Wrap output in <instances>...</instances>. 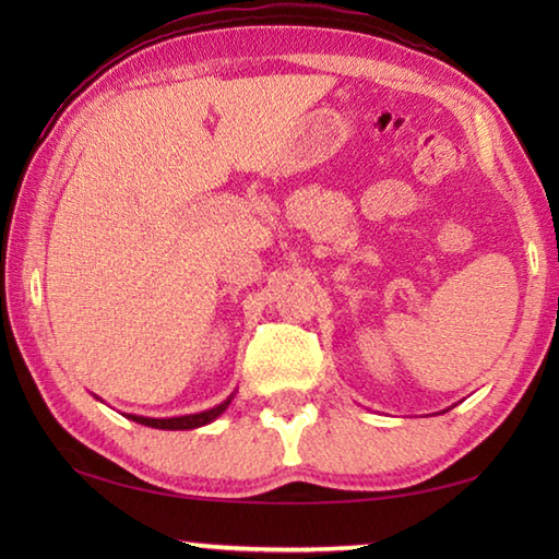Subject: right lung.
<instances>
[{"label":"right lung","instance_id":"obj_1","mask_svg":"<svg viewBox=\"0 0 559 559\" xmlns=\"http://www.w3.org/2000/svg\"><path fill=\"white\" fill-rule=\"evenodd\" d=\"M234 396V394H231ZM231 396L222 404H216L214 409H206L200 414H187V416H169V419H153V416H138V414H126L128 419L138 421V424H145V427H153V429H167V431H185V429H197V427H204V424L214 421L216 416L226 412V406L231 404Z\"/></svg>","mask_w":559,"mask_h":559}]
</instances>
